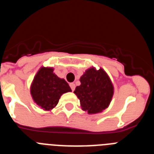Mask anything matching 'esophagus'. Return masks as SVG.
Listing matches in <instances>:
<instances>
[{
	"label": "esophagus",
	"instance_id": "1",
	"mask_svg": "<svg viewBox=\"0 0 154 154\" xmlns=\"http://www.w3.org/2000/svg\"><path fill=\"white\" fill-rule=\"evenodd\" d=\"M70 87H71V89H72V90L74 91L75 89V85L74 83H70Z\"/></svg>",
	"mask_w": 154,
	"mask_h": 154
}]
</instances>
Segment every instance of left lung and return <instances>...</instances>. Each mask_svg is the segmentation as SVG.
Masks as SVG:
<instances>
[{
    "label": "left lung",
    "mask_w": 154,
    "mask_h": 154,
    "mask_svg": "<svg viewBox=\"0 0 154 154\" xmlns=\"http://www.w3.org/2000/svg\"><path fill=\"white\" fill-rule=\"evenodd\" d=\"M81 85L74 93L80 100L82 109L89 114L102 112L109 106L112 96L113 85L103 69H87L80 78Z\"/></svg>",
    "instance_id": "8db88e82"
}]
</instances>
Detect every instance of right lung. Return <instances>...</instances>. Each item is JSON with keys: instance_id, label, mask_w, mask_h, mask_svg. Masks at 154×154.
I'll return each mask as SVG.
<instances>
[{"instance_id": "add662e5", "label": "right lung", "mask_w": 154, "mask_h": 154, "mask_svg": "<svg viewBox=\"0 0 154 154\" xmlns=\"http://www.w3.org/2000/svg\"><path fill=\"white\" fill-rule=\"evenodd\" d=\"M52 68L42 67L37 72L31 85L34 101L44 110L56 106L62 94L72 92L67 82L58 78Z\"/></svg>"}]
</instances>
